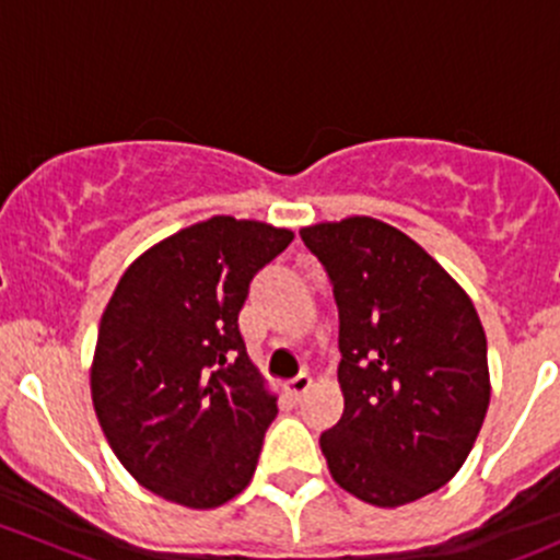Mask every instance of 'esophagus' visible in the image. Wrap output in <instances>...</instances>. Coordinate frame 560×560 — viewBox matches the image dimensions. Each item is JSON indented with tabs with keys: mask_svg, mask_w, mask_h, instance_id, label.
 Here are the masks:
<instances>
[{
	"mask_svg": "<svg viewBox=\"0 0 560 560\" xmlns=\"http://www.w3.org/2000/svg\"><path fill=\"white\" fill-rule=\"evenodd\" d=\"M284 389H287V395H290V398L301 400L303 395H306L308 389H312V376H308V374L295 376V380H292V382H287Z\"/></svg>",
	"mask_w": 560,
	"mask_h": 560,
	"instance_id": "1",
	"label": "esophagus"
}]
</instances>
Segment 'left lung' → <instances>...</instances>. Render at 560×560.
Returning <instances> with one entry per match:
<instances>
[{"instance_id": "obj_1", "label": "left lung", "mask_w": 560, "mask_h": 560, "mask_svg": "<svg viewBox=\"0 0 560 560\" xmlns=\"http://www.w3.org/2000/svg\"><path fill=\"white\" fill-rule=\"evenodd\" d=\"M301 238L338 303L343 415L319 436L354 499L400 506L455 477L490 404L488 341L471 298L420 244L371 217Z\"/></svg>"}]
</instances>
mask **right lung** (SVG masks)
<instances>
[{"mask_svg": "<svg viewBox=\"0 0 560 560\" xmlns=\"http://www.w3.org/2000/svg\"><path fill=\"white\" fill-rule=\"evenodd\" d=\"M292 230L211 217L140 254L118 279L92 363L107 444L151 493L228 504L254 477L276 395L248 360L238 314Z\"/></svg>", "mask_w": 560, "mask_h": 560, "instance_id": "add662e5", "label": "right lung"}]
</instances>
